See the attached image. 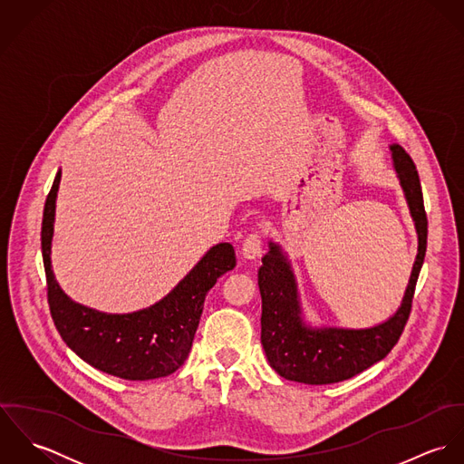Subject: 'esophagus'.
I'll use <instances>...</instances> for the list:
<instances>
[{
  "label": "esophagus",
  "mask_w": 464,
  "mask_h": 464,
  "mask_svg": "<svg viewBox=\"0 0 464 464\" xmlns=\"http://www.w3.org/2000/svg\"><path fill=\"white\" fill-rule=\"evenodd\" d=\"M263 252V236L259 232H252L241 246V256L246 261H256Z\"/></svg>",
  "instance_id": "34e87169"
}]
</instances>
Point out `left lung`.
Wrapping results in <instances>:
<instances>
[{
    "label": "left lung",
    "instance_id": "1",
    "mask_svg": "<svg viewBox=\"0 0 464 464\" xmlns=\"http://www.w3.org/2000/svg\"><path fill=\"white\" fill-rule=\"evenodd\" d=\"M390 150L418 234V256L401 305L392 318L370 329L311 327L302 318L291 265L282 248L269 241V252L259 267L261 343L269 366L287 381L313 386L346 381L384 359L397 344L409 320L416 280L427 250V214L412 159L400 144H392Z\"/></svg>",
    "mask_w": 464,
    "mask_h": 464
}]
</instances>
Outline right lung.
I'll return each instance as SVG.
<instances>
[{"label":"right lung","mask_w":464,"mask_h":464,"mask_svg":"<svg viewBox=\"0 0 464 464\" xmlns=\"http://www.w3.org/2000/svg\"><path fill=\"white\" fill-rule=\"evenodd\" d=\"M55 177L43 214V261L53 324L67 346L92 368L125 379L151 381L177 372L189 355L207 291L234 269L230 243L212 246L162 300L129 314H107L72 302L52 269L55 201L61 184Z\"/></svg>","instance_id":"right-lung-1"}]
</instances>
